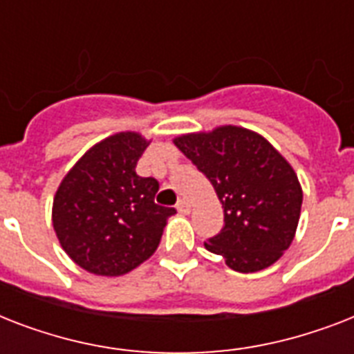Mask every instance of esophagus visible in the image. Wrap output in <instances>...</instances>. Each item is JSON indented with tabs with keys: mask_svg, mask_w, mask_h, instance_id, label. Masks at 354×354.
<instances>
[{
	"mask_svg": "<svg viewBox=\"0 0 354 354\" xmlns=\"http://www.w3.org/2000/svg\"><path fill=\"white\" fill-rule=\"evenodd\" d=\"M176 209L182 213V215H189L191 213V204H189L187 200H180L176 204Z\"/></svg>",
	"mask_w": 354,
	"mask_h": 354,
	"instance_id": "34e87169",
	"label": "esophagus"
}]
</instances>
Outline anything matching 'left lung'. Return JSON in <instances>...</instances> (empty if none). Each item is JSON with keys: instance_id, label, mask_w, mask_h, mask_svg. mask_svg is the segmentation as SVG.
Here are the masks:
<instances>
[{"instance_id": "1", "label": "left lung", "mask_w": 354, "mask_h": 354, "mask_svg": "<svg viewBox=\"0 0 354 354\" xmlns=\"http://www.w3.org/2000/svg\"><path fill=\"white\" fill-rule=\"evenodd\" d=\"M174 145L213 183L224 227L204 242L235 272L268 268L290 246L303 191L290 163L259 133L241 127L187 133Z\"/></svg>"}]
</instances>
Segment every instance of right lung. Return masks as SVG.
Here are the masks:
<instances>
[{"mask_svg":"<svg viewBox=\"0 0 354 354\" xmlns=\"http://www.w3.org/2000/svg\"><path fill=\"white\" fill-rule=\"evenodd\" d=\"M149 141L119 132L91 147L64 176L53 200V227L60 246L95 275L128 274L160 244L167 218L176 213L154 202L160 183L136 174Z\"/></svg>","mask_w":354,"mask_h":354,"instance_id":"add662e5","label":"right lung"}]
</instances>
